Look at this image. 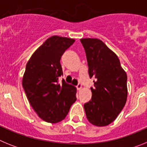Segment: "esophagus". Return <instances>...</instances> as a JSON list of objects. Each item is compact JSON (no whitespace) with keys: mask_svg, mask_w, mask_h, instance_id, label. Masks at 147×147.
Instances as JSON below:
<instances>
[{"mask_svg":"<svg viewBox=\"0 0 147 147\" xmlns=\"http://www.w3.org/2000/svg\"><path fill=\"white\" fill-rule=\"evenodd\" d=\"M82 88V86L81 84H78V85H76V89H77L78 90H80Z\"/></svg>","mask_w":147,"mask_h":147,"instance_id":"esophagus-1","label":"esophagus"}]
</instances>
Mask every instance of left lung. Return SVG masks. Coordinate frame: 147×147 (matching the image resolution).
<instances>
[{
    "label": "left lung",
    "instance_id": "obj_1",
    "mask_svg": "<svg viewBox=\"0 0 147 147\" xmlns=\"http://www.w3.org/2000/svg\"><path fill=\"white\" fill-rule=\"evenodd\" d=\"M82 44L88 65L91 100L84 105L88 120L98 127L107 126L115 120L124 108L127 98V76L117 55L102 40L83 38Z\"/></svg>",
    "mask_w": 147,
    "mask_h": 147
}]
</instances>
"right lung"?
I'll use <instances>...</instances> for the list:
<instances>
[{
	"instance_id": "obj_1",
	"label": "right lung",
	"mask_w": 147,
	"mask_h": 147,
	"mask_svg": "<svg viewBox=\"0 0 147 147\" xmlns=\"http://www.w3.org/2000/svg\"><path fill=\"white\" fill-rule=\"evenodd\" d=\"M75 40L52 36L32 54L26 66L23 87L39 117L49 123L62 121L76 102V89L59 77L63 75L60 59Z\"/></svg>"
}]
</instances>
